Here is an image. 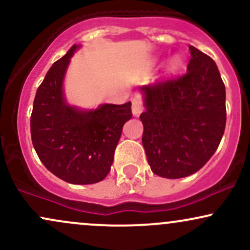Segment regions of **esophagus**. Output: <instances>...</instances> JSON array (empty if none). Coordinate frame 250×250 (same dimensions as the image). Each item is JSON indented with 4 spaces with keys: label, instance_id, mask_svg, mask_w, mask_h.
Returning <instances> with one entry per match:
<instances>
[{
    "label": "esophagus",
    "instance_id": "obj_1",
    "mask_svg": "<svg viewBox=\"0 0 250 250\" xmlns=\"http://www.w3.org/2000/svg\"><path fill=\"white\" fill-rule=\"evenodd\" d=\"M131 111H133L134 116H139L140 114L143 111V104L141 96L136 95L133 99V102H131Z\"/></svg>",
    "mask_w": 250,
    "mask_h": 250
}]
</instances>
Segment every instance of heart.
<instances>
[{"label":"heart","instance_id":"b5f03b06","mask_svg":"<svg viewBox=\"0 0 250 250\" xmlns=\"http://www.w3.org/2000/svg\"><path fill=\"white\" fill-rule=\"evenodd\" d=\"M181 65H182V59L179 55H174L169 60L167 67H166V75L167 76H173L177 71L180 70Z\"/></svg>","mask_w":250,"mask_h":250}]
</instances>
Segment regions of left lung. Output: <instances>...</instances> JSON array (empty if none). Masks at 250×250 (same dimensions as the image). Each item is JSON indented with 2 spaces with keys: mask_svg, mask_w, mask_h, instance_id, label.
I'll list each match as a JSON object with an SVG mask.
<instances>
[{
  "mask_svg": "<svg viewBox=\"0 0 250 250\" xmlns=\"http://www.w3.org/2000/svg\"><path fill=\"white\" fill-rule=\"evenodd\" d=\"M187 73L142 85V145L151 171L166 179L196 173L219 147L226 128V88L216 63L189 45Z\"/></svg>",
  "mask_w": 250,
  "mask_h": 250,
  "instance_id": "8db88e82",
  "label": "left lung"
}]
</instances>
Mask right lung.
<instances>
[{"label":"right lung","instance_id":"obj_1","mask_svg":"<svg viewBox=\"0 0 250 250\" xmlns=\"http://www.w3.org/2000/svg\"><path fill=\"white\" fill-rule=\"evenodd\" d=\"M74 44L56 61L36 91L30 117L31 141L44 167L68 183L93 185L107 176L131 103H104L95 109L70 105L63 81Z\"/></svg>","mask_w":250,"mask_h":250}]
</instances>
